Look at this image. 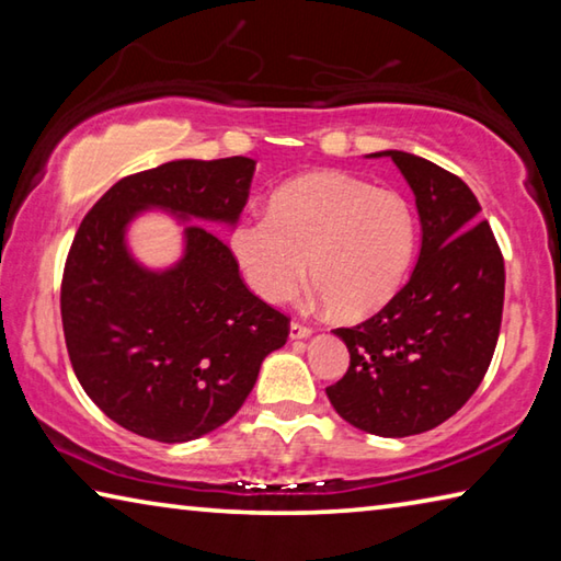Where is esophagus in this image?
I'll return each mask as SVG.
<instances>
[{
	"instance_id": "34e87169",
	"label": "esophagus",
	"mask_w": 561,
	"mask_h": 561,
	"mask_svg": "<svg viewBox=\"0 0 561 561\" xmlns=\"http://www.w3.org/2000/svg\"><path fill=\"white\" fill-rule=\"evenodd\" d=\"M311 334H314V329L307 327V324H301V321H291V324H289V336L291 339H307Z\"/></svg>"
}]
</instances>
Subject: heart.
Here are the masks:
<instances>
[{
    "label": "heart",
    "mask_w": 561,
    "mask_h": 561,
    "mask_svg": "<svg viewBox=\"0 0 561 561\" xmlns=\"http://www.w3.org/2000/svg\"><path fill=\"white\" fill-rule=\"evenodd\" d=\"M230 254L242 279L267 304H287L309 277L341 319L386 307L415 250V215L401 193L317 170L274 190L267 213L232 225Z\"/></svg>",
    "instance_id": "b5f03b06"
}]
</instances>
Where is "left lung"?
Returning a JSON list of instances; mask_svg holds the SVG:
<instances>
[{
  "instance_id": "left-lung-1",
  "label": "left lung",
  "mask_w": 561,
  "mask_h": 561,
  "mask_svg": "<svg viewBox=\"0 0 561 561\" xmlns=\"http://www.w3.org/2000/svg\"><path fill=\"white\" fill-rule=\"evenodd\" d=\"M371 156L391 158L411 185L421 254L378 314L334 331L351 364L327 396L354 428L405 438L448 421L485 378L500 336L505 260L458 175L403 150Z\"/></svg>"
}]
</instances>
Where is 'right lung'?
Instances as JSON below:
<instances>
[{"instance_id":"add662e5","label":"right lung","mask_w":561,"mask_h":561,"mask_svg":"<svg viewBox=\"0 0 561 561\" xmlns=\"http://www.w3.org/2000/svg\"><path fill=\"white\" fill-rule=\"evenodd\" d=\"M252 158L173 160L118 180L83 217L66 257L61 321L73 374L111 421L160 443H187L240 411L289 319L247 289L213 222L234 225ZM144 209L184 222L173 268L131 257L127 225Z\"/></svg>"}]
</instances>
